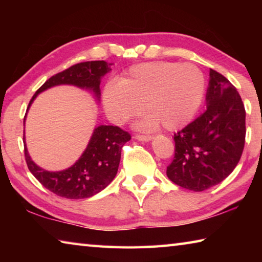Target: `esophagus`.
Returning <instances> with one entry per match:
<instances>
[{
  "mask_svg": "<svg viewBox=\"0 0 262 262\" xmlns=\"http://www.w3.org/2000/svg\"><path fill=\"white\" fill-rule=\"evenodd\" d=\"M135 137H136V140H139V141H142V142H149V141H151V140H152V137H151V136H144V135H136Z\"/></svg>",
  "mask_w": 262,
  "mask_h": 262,
  "instance_id": "34e87169",
  "label": "esophagus"
}]
</instances>
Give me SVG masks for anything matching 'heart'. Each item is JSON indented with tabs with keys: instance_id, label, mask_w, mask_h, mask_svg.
<instances>
[{
	"instance_id": "1",
	"label": "heart",
	"mask_w": 262,
	"mask_h": 262,
	"mask_svg": "<svg viewBox=\"0 0 262 262\" xmlns=\"http://www.w3.org/2000/svg\"><path fill=\"white\" fill-rule=\"evenodd\" d=\"M206 79L192 63L147 62L133 66L117 84L103 92L105 112L115 125H122L143 111L147 115L137 123L143 130L173 132L192 121L202 103Z\"/></svg>"
}]
</instances>
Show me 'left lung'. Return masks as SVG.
<instances>
[{"label": "left lung", "instance_id": "1", "mask_svg": "<svg viewBox=\"0 0 262 262\" xmlns=\"http://www.w3.org/2000/svg\"><path fill=\"white\" fill-rule=\"evenodd\" d=\"M206 111L174 134V158L166 174L180 187L202 192L231 173L245 144V107L237 89L210 69Z\"/></svg>", "mask_w": 262, "mask_h": 262}]
</instances>
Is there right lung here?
Segmentation results:
<instances>
[{
  "label": "right lung",
  "mask_w": 262,
  "mask_h": 262,
  "mask_svg": "<svg viewBox=\"0 0 262 262\" xmlns=\"http://www.w3.org/2000/svg\"><path fill=\"white\" fill-rule=\"evenodd\" d=\"M105 61L81 62L52 76L42 84L30 100L28 111L39 94L56 85H74L94 94L100 99V82L111 72ZM26 118V115H25ZM24 118V121H25ZM25 143V135L23 137ZM130 140L129 133L117 126H98L95 128L89 143L74 165L62 171H47L38 166L29 155L24 144L25 159L29 170L43 187L66 199H86L94 196L117 176L123 144Z\"/></svg>",
  "instance_id": "right-lung-1"
}]
</instances>
